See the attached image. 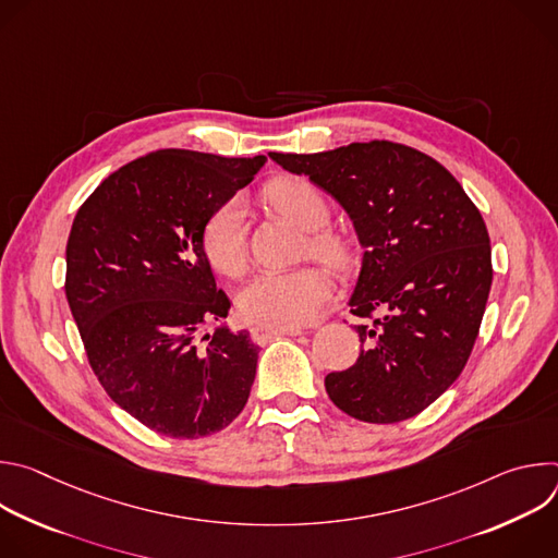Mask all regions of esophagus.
I'll return each instance as SVG.
<instances>
[{"label":"esophagus","instance_id":"1","mask_svg":"<svg viewBox=\"0 0 558 558\" xmlns=\"http://www.w3.org/2000/svg\"><path fill=\"white\" fill-rule=\"evenodd\" d=\"M300 327H271V325H256L252 327V338L256 344H265L276 336H300Z\"/></svg>","mask_w":558,"mask_h":558}]
</instances>
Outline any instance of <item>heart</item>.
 I'll return each instance as SVG.
<instances>
[{
    "label": "heart",
    "instance_id": "heart-1",
    "mask_svg": "<svg viewBox=\"0 0 558 558\" xmlns=\"http://www.w3.org/2000/svg\"><path fill=\"white\" fill-rule=\"evenodd\" d=\"M267 201L282 216L306 229L304 252L336 269H349L353 245L336 229H327L331 209L327 196L304 177H280L265 190ZM203 247L209 265L225 276H241L247 267L245 205L233 196L218 205L203 229ZM333 278L320 265L256 276L238 295V311L247 323L295 327L308 323L331 298Z\"/></svg>",
    "mask_w": 558,
    "mask_h": 558
}]
</instances>
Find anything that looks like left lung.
Instances as JSON below:
<instances>
[{"instance_id": "1", "label": "left lung", "mask_w": 558, "mask_h": 558, "mask_svg": "<svg viewBox=\"0 0 558 558\" xmlns=\"http://www.w3.org/2000/svg\"><path fill=\"white\" fill-rule=\"evenodd\" d=\"M329 192L364 250L349 300L362 351L325 379L331 402L368 424L420 415L459 377L482 327L493 258L486 222L428 154L392 141L269 154Z\"/></svg>"}]
</instances>
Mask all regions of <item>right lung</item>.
<instances>
[{
  "mask_svg": "<svg viewBox=\"0 0 558 558\" xmlns=\"http://www.w3.org/2000/svg\"><path fill=\"white\" fill-rule=\"evenodd\" d=\"M265 161L158 149L112 172L74 216L65 298L88 362L112 402L158 435L207 437L250 400L258 364L250 333L201 336L231 306L203 229Z\"/></svg>",
  "mask_w": 558,
  "mask_h": 558,
  "instance_id": "1",
  "label": "right lung"
}]
</instances>
